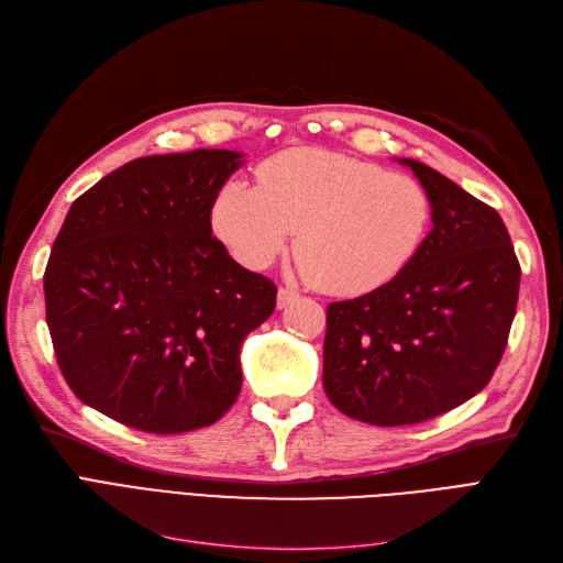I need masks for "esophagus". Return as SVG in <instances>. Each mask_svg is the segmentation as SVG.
Returning <instances> with one entry per match:
<instances>
[{"label":"esophagus","instance_id":"obj_1","mask_svg":"<svg viewBox=\"0 0 563 563\" xmlns=\"http://www.w3.org/2000/svg\"><path fill=\"white\" fill-rule=\"evenodd\" d=\"M296 298H298V294L291 291V288H279V291H277V308L279 310L288 308V305H291Z\"/></svg>","mask_w":563,"mask_h":563}]
</instances>
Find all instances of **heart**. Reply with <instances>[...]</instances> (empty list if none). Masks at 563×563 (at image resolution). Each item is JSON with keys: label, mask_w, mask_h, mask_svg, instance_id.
Masks as SVG:
<instances>
[{"label": "heart", "mask_w": 563, "mask_h": 563, "mask_svg": "<svg viewBox=\"0 0 563 563\" xmlns=\"http://www.w3.org/2000/svg\"><path fill=\"white\" fill-rule=\"evenodd\" d=\"M432 223L420 180L319 147L263 162L255 190L220 187L211 228L236 263L265 269L291 242L298 265L321 291L362 296L389 284L416 258Z\"/></svg>", "instance_id": "obj_1"}]
</instances>
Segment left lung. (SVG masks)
Masks as SVG:
<instances>
[{
    "label": "left lung",
    "instance_id": "1",
    "mask_svg": "<svg viewBox=\"0 0 563 563\" xmlns=\"http://www.w3.org/2000/svg\"><path fill=\"white\" fill-rule=\"evenodd\" d=\"M432 230L389 284L331 302L323 389L345 416L378 428L430 420L488 385L515 321L521 267L496 209L416 159Z\"/></svg>",
    "mask_w": 563,
    "mask_h": 563
}]
</instances>
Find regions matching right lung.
<instances>
[{"label": "right lung", "instance_id": "obj_1", "mask_svg": "<svg viewBox=\"0 0 563 563\" xmlns=\"http://www.w3.org/2000/svg\"><path fill=\"white\" fill-rule=\"evenodd\" d=\"M234 150L133 159L65 216L44 272L46 323L75 395L152 434L207 428L240 397L244 338L277 286L211 236Z\"/></svg>", "mask_w": 563, "mask_h": 563}]
</instances>
